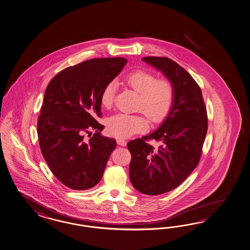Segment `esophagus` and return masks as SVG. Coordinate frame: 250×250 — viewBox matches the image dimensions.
I'll list each match as a JSON object with an SVG mask.
<instances>
[{"mask_svg":"<svg viewBox=\"0 0 250 250\" xmlns=\"http://www.w3.org/2000/svg\"><path fill=\"white\" fill-rule=\"evenodd\" d=\"M116 142H117V144L119 145V146H126V141L125 140H123V139H117L116 140Z\"/></svg>","mask_w":250,"mask_h":250,"instance_id":"34e87169","label":"esophagus"}]
</instances>
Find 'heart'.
I'll return each instance as SVG.
<instances>
[{
	"instance_id": "b5f03b06",
	"label": "heart",
	"mask_w": 250,
	"mask_h": 250,
	"mask_svg": "<svg viewBox=\"0 0 250 250\" xmlns=\"http://www.w3.org/2000/svg\"><path fill=\"white\" fill-rule=\"evenodd\" d=\"M124 82L139 94L136 107L143 111L151 122H163L170 114L175 98L174 86L170 80L157 79L152 72L140 69L126 75ZM115 93L116 83L111 81L104 87L100 96L103 106L112 105ZM106 125L111 135L121 139L144 132L148 126V122L144 115L117 114L110 117Z\"/></svg>"
}]
</instances>
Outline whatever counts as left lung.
Segmentation results:
<instances>
[{
	"label": "left lung",
	"mask_w": 250,
	"mask_h": 250,
	"mask_svg": "<svg viewBox=\"0 0 250 250\" xmlns=\"http://www.w3.org/2000/svg\"><path fill=\"white\" fill-rule=\"evenodd\" d=\"M143 61L170 80L175 98L156 131L128 143L132 155L129 177L142 193L164 194L182 184L199 164L207 134V110L201 87L175 61L165 57H145ZM148 140L160 146L153 147Z\"/></svg>",
	"instance_id": "1"
}]
</instances>
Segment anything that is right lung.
Wrapping results in <instances>:
<instances>
[{
	"mask_svg": "<svg viewBox=\"0 0 250 250\" xmlns=\"http://www.w3.org/2000/svg\"><path fill=\"white\" fill-rule=\"evenodd\" d=\"M127 60L91 59L56 75L46 88L37 131L43 157L57 179L70 189L96 186L116 142L103 136L100 96ZM95 131L89 140L85 133Z\"/></svg>",
	"mask_w": 250,
	"mask_h": 250,
	"instance_id": "right-lung-1",
	"label": "right lung"
}]
</instances>
